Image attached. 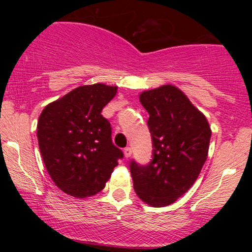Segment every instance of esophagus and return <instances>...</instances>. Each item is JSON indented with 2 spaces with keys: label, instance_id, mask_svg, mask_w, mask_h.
Returning a JSON list of instances; mask_svg holds the SVG:
<instances>
[{
  "label": "esophagus",
  "instance_id": "esophagus-1",
  "mask_svg": "<svg viewBox=\"0 0 252 252\" xmlns=\"http://www.w3.org/2000/svg\"><path fill=\"white\" fill-rule=\"evenodd\" d=\"M131 153H132V150H131V148H130V147H126V148H124V156H126V158L131 156Z\"/></svg>",
  "mask_w": 252,
  "mask_h": 252
}]
</instances>
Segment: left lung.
<instances>
[{
  "label": "left lung",
  "mask_w": 252,
  "mask_h": 252,
  "mask_svg": "<svg viewBox=\"0 0 252 252\" xmlns=\"http://www.w3.org/2000/svg\"><path fill=\"white\" fill-rule=\"evenodd\" d=\"M148 111L153 160L130 162L136 194L153 207L168 206L194 184L207 158L211 128L202 112L174 85L143 91Z\"/></svg>",
  "instance_id": "left-lung-1"
}]
</instances>
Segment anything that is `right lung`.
I'll return each instance as SVG.
<instances>
[{"label":"right lung","instance_id":"1","mask_svg":"<svg viewBox=\"0 0 252 252\" xmlns=\"http://www.w3.org/2000/svg\"><path fill=\"white\" fill-rule=\"evenodd\" d=\"M117 86L83 85L48 104L37 121V142L54 184L66 194L86 198L105 187L122 150L114 146L102 110Z\"/></svg>","mask_w":252,"mask_h":252}]
</instances>
